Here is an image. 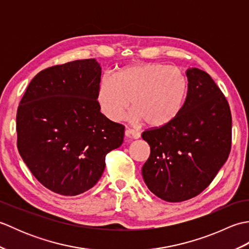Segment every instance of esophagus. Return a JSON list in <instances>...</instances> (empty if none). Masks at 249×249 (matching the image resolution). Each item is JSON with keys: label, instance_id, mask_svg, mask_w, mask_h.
Here are the masks:
<instances>
[{"label": "esophagus", "instance_id": "esophagus-1", "mask_svg": "<svg viewBox=\"0 0 249 249\" xmlns=\"http://www.w3.org/2000/svg\"><path fill=\"white\" fill-rule=\"evenodd\" d=\"M125 136L127 137V138H131V139H139L140 133H138V131H136L134 129H126Z\"/></svg>", "mask_w": 249, "mask_h": 249}]
</instances>
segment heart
<instances>
[{
  "label": "heart",
  "instance_id": "1",
  "mask_svg": "<svg viewBox=\"0 0 249 249\" xmlns=\"http://www.w3.org/2000/svg\"><path fill=\"white\" fill-rule=\"evenodd\" d=\"M187 93V80L177 67L160 63L134 65L118 75L100 78L97 102L102 113L112 122L125 118L130 100L131 119L150 127H161L177 118Z\"/></svg>",
  "mask_w": 249,
  "mask_h": 249
}]
</instances>
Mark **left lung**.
<instances>
[{
    "instance_id": "obj_1",
    "label": "left lung",
    "mask_w": 249,
    "mask_h": 249,
    "mask_svg": "<svg viewBox=\"0 0 249 249\" xmlns=\"http://www.w3.org/2000/svg\"><path fill=\"white\" fill-rule=\"evenodd\" d=\"M187 95L171 123L144 130L151 147L142 167L147 188L168 202L192 199L228 160L232 118L225 95L208 72L188 68Z\"/></svg>"
}]
</instances>
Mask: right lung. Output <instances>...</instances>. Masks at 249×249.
Returning a JSON list of instances; mask_svg holds the SVG:
<instances>
[{
	"instance_id": "add662e5",
	"label": "right lung",
	"mask_w": 249,
	"mask_h": 249,
	"mask_svg": "<svg viewBox=\"0 0 249 249\" xmlns=\"http://www.w3.org/2000/svg\"><path fill=\"white\" fill-rule=\"evenodd\" d=\"M102 68L77 60L39 71L17 110L20 156L51 192L77 196L102 177L106 155L123 143L124 125L100 112Z\"/></svg>"
}]
</instances>
